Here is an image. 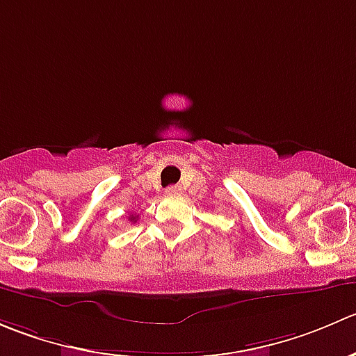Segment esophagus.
<instances>
[{
  "instance_id": "obj_1",
  "label": "esophagus",
  "mask_w": 356,
  "mask_h": 356,
  "mask_svg": "<svg viewBox=\"0 0 356 356\" xmlns=\"http://www.w3.org/2000/svg\"><path fill=\"white\" fill-rule=\"evenodd\" d=\"M167 195H181V186H170V188L165 189Z\"/></svg>"
}]
</instances>
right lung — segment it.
<instances>
[{"mask_svg":"<svg viewBox=\"0 0 356 356\" xmlns=\"http://www.w3.org/2000/svg\"><path fill=\"white\" fill-rule=\"evenodd\" d=\"M129 219L132 220V222H137V219H139V216H134V213H132V216H130Z\"/></svg>","mask_w":356,"mask_h":356,"instance_id":"right-lung-1","label":"right lung"}]
</instances>
